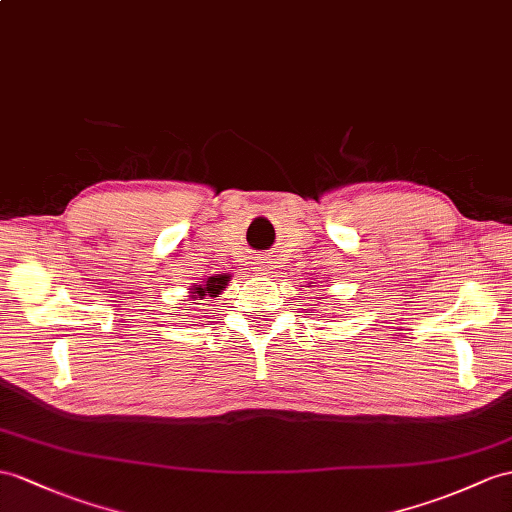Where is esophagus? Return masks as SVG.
Listing matches in <instances>:
<instances>
[{
	"label": "esophagus",
	"mask_w": 512,
	"mask_h": 512,
	"mask_svg": "<svg viewBox=\"0 0 512 512\" xmlns=\"http://www.w3.org/2000/svg\"><path fill=\"white\" fill-rule=\"evenodd\" d=\"M271 269V263L267 258H256V271L260 273H267Z\"/></svg>",
	"instance_id": "1"
}]
</instances>
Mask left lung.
I'll return each mask as SVG.
<instances>
[{
	"label": "left lung",
	"mask_w": 512,
	"mask_h": 512,
	"mask_svg": "<svg viewBox=\"0 0 512 512\" xmlns=\"http://www.w3.org/2000/svg\"><path fill=\"white\" fill-rule=\"evenodd\" d=\"M313 284H315V282H310V284H308V286H313Z\"/></svg>",
	"instance_id": "left-lung-1"
}]
</instances>
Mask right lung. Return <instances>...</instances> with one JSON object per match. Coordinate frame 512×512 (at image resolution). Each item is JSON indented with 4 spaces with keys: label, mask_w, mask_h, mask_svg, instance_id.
I'll return each instance as SVG.
<instances>
[{
    "label": "right lung",
    "mask_w": 512,
    "mask_h": 512,
    "mask_svg": "<svg viewBox=\"0 0 512 512\" xmlns=\"http://www.w3.org/2000/svg\"><path fill=\"white\" fill-rule=\"evenodd\" d=\"M228 282H230V276H226V273H223V276H221V273H215V276L206 278L202 284H193L189 289V297L191 299H206V302H208V297L215 299L223 291H226Z\"/></svg>",
    "instance_id": "1"
}]
</instances>
